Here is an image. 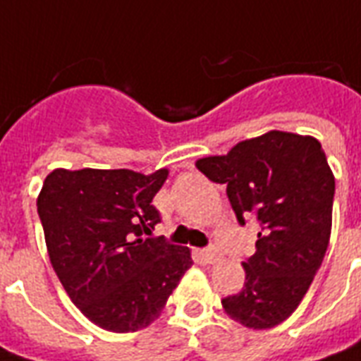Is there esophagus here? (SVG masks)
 Listing matches in <instances>:
<instances>
[{"label":"esophagus","mask_w":361,"mask_h":361,"mask_svg":"<svg viewBox=\"0 0 361 361\" xmlns=\"http://www.w3.org/2000/svg\"><path fill=\"white\" fill-rule=\"evenodd\" d=\"M202 255H204V259L208 261V263H216V261H219V257H221V254H219V250H217L216 246H208L206 250H202Z\"/></svg>","instance_id":"34e87169"}]
</instances>
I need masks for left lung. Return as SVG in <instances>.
Returning <instances> with one entry per match:
<instances>
[{
	"mask_svg": "<svg viewBox=\"0 0 361 361\" xmlns=\"http://www.w3.org/2000/svg\"><path fill=\"white\" fill-rule=\"evenodd\" d=\"M197 169L225 183L238 224H259L255 254L242 261L244 288L221 299L225 312L254 329L279 326L309 291L331 235L335 178L320 142L271 130Z\"/></svg>",
	"mask_w": 361,
	"mask_h": 361,
	"instance_id": "8db88e82",
	"label": "left lung"
}]
</instances>
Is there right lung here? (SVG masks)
Instances as JSON below:
<instances>
[{
    "instance_id": "add662e5",
    "label": "right lung",
    "mask_w": 361,
    "mask_h": 361,
    "mask_svg": "<svg viewBox=\"0 0 361 361\" xmlns=\"http://www.w3.org/2000/svg\"><path fill=\"white\" fill-rule=\"evenodd\" d=\"M169 178L134 170H52L37 199L52 269L77 309L115 334L149 326L192 265L189 247L151 236Z\"/></svg>"
}]
</instances>
